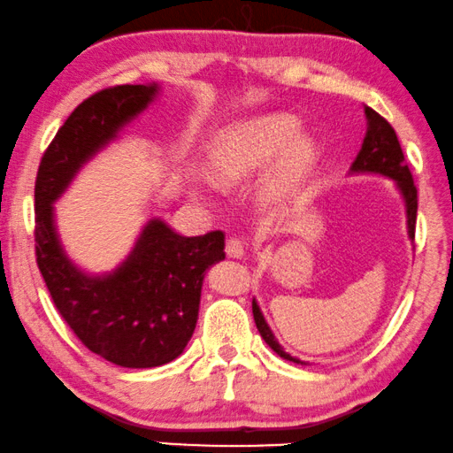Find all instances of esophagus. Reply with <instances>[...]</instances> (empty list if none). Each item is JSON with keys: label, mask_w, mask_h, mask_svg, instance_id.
Returning a JSON list of instances; mask_svg holds the SVG:
<instances>
[{"label": "esophagus", "mask_w": 453, "mask_h": 453, "mask_svg": "<svg viewBox=\"0 0 453 453\" xmlns=\"http://www.w3.org/2000/svg\"><path fill=\"white\" fill-rule=\"evenodd\" d=\"M226 252L229 258H242L246 254V242L232 235V238H227V242H226Z\"/></svg>", "instance_id": "esophagus-1"}]
</instances>
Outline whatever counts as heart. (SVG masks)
Returning a JSON list of instances; mask_svg holds the SVG:
<instances>
[{"label":"heart","instance_id":"heart-1","mask_svg":"<svg viewBox=\"0 0 453 453\" xmlns=\"http://www.w3.org/2000/svg\"><path fill=\"white\" fill-rule=\"evenodd\" d=\"M297 120L288 114H271L234 125L215 137L207 154L213 180L226 187L240 184L265 168L266 193H283L299 180L314 156V145L305 135H296Z\"/></svg>","mask_w":453,"mask_h":453}]
</instances>
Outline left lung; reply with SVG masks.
<instances>
[{"mask_svg":"<svg viewBox=\"0 0 453 453\" xmlns=\"http://www.w3.org/2000/svg\"><path fill=\"white\" fill-rule=\"evenodd\" d=\"M365 114H367V135H365V139H363L361 151H359V156L355 157L351 170L353 172H373V174H381V176L394 178V180H396L400 193H403L404 203H406V224H409V238L415 240L418 196H417V187H415V180H412L411 168L404 160L403 148H400L396 131H394V127L388 123L381 114L375 112L373 108L365 106ZM252 314H254V322H257L260 336H263L265 342L273 349V351L288 361L302 363L299 359H296V357H291L289 353L283 351L281 345H279L275 339V334L271 333L269 324L265 322V316L260 314L258 303L254 302V299H252Z\"/></svg>","mask_w":453,"mask_h":453,"instance_id":"1","label":"left lung"}]
</instances>
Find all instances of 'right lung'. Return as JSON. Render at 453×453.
<instances>
[{
    "mask_svg": "<svg viewBox=\"0 0 453 453\" xmlns=\"http://www.w3.org/2000/svg\"><path fill=\"white\" fill-rule=\"evenodd\" d=\"M156 92V84H127L86 98L49 143L35 182L36 265L57 311L92 353L131 369L164 365L184 351L199 318L205 271L226 258L224 232L187 238L151 219L119 269L90 277L63 252L53 203Z\"/></svg>",
    "mask_w": 453,
    "mask_h": 453,
    "instance_id": "add662e5",
    "label": "right lung"
}]
</instances>
